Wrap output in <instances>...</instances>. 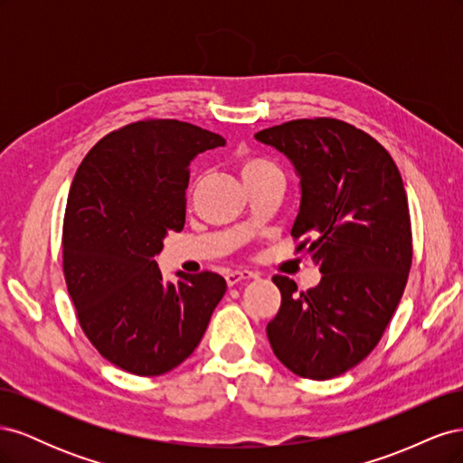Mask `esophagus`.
Masks as SVG:
<instances>
[{
	"label": "esophagus",
	"mask_w": 463,
	"mask_h": 463,
	"mask_svg": "<svg viewBox=\"0 0 463 463\" xmlns=\"http://www.w3.org/2000/svg\"><path fill=\"white\" fill-rule=\"evenodd\" d=\"M255 276L257 274L250 272V270H233V272L226 274V282H228V286H235L237 282H241V279H250Z\"/></svg>",
	"instance_id": "obj_1"
}]
</instances>
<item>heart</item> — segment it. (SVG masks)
I'll list each match as a JSON object with an SVG mask.
<instances>
[{
  "label": "heart",
  "mask_w": 463,
  "mask_h": 463,
  "mask_svg": "<svg viewBox=\"0 0 463 463\" xmlns=\"http://www.w3.org/2000/svg\"><path fill=\"white\" fill-rule=\"evenodd\" d=\"M240 172L245 184L247 181L260 179L266 175H282V172H279V167L276 164L259 156H243L240 160Z\"/></svg>",
  "instance_id": "b5f03b06"
}]
</instances>
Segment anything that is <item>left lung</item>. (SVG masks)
<instances>
[{
	"instance_id": "left-lung-1",
	"label": "left lung",
	"mask_w": 463,
	"mask_h": 463,
	"mask_svg": "<svg viewBox=\"0 0 463 463\" xmlns=\"http://www.w3.org/2000/svg\"><path fill=\"white\" fill-rule=\"evenodd\" d=\"M255 138L296 165L291 235L322 274L299 293L288 276L272 278L282 305L266 335L291 373L326 381L373 352L403 296L413 257L403 181L388 150L342 119H293Z\"/></svg>"
}]
</instances>
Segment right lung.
<instances>
[{
  "instance_id": "obj_1",
  "label": "right lung",
  "mask_w": 463,
  "mask_h": 463,
  "mask_svg": "<svg viewBox=\"0 0 463 463\" xmlns=\"http://www.w3.org/2000/svg\"><path fill=\"white\" fill-rule=\"evenodd\" d=\"M226 138L177 119L108 133L80 162L63 218V276L90 344L116 367L158 376L199 345L226 279L165 282L156 257L185 226L189 162Z\"/></svg>"
}]
</instances>
